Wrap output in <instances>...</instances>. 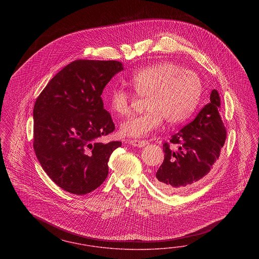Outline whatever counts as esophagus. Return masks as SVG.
Segmentation results:
<instances>
[{
	"mask_svg": "<svg viewBox=\"0 0 259 259\" xmlns=\"http://www.w3.org/2000/svg\"><path fill=\"white\" fill-rule=\"evenodd\" d=\"M129 143L136 147H144L145 145L148 144V141H145V140L144 141L143 140H131V141H129Z\"/></svg>",
	"mask_w": 259,
	"mask_h": 259,
	"instance_id": "34e87169",
	"label": "esophagus"
}]
</instances>
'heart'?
<instances>
[{"label": "heart", "mask_w": 259, "mask_h": 259, "mask_svg": "<svg viewBox=\"0 0 259 259\" xmlns=\"http://www.w3.org/2000/svg\"><path fill=\"white\" fill-rule=\"evenodd\" d=\"M135 93L145 98V113L128 118L120 133L129 138H143L156 130L165 119L169 124L185 121L195 112L203 91L201 78L195 71L180 64L163 62L135 71L128 78ZM132 95L123 87H114L105 102L110 111L124 117L131 112Z\"/></svg>", "instance_id": "b5f03b06"}]
</instances>
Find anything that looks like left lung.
<instances>
[{
	"label": "left lung",
	"instance_id": "8db88e82",
	"mask_svg": "<svg viewBox=\"0 0 259 259\" xmlns=\"http://www.w3.org/2000/svg\"><path fill=\"white\" fill-rule=\"evenodd\" d=\"M220 109V95L213 89L210 102L196 118L163 143L164 159L155 180L161 190L168 194L186 191L211 171L227 137Z\"/></svg>",
	"mask_w": 259,
	"mask_h": 259
}]
</instances>
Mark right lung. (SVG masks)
<instances>
[{
  "label": "right lung",
  "mask_w": 259,
  "mask_h": 259,
  "mask_svg": "<svg viewBox=\"0 0 259 259\" xmlns=\"http://www.w3.org/2000/svg\"><path fill=\"white\" fill-rule=\"evenodd\" d=\"M122 69L118 61L76 60L51 78L35 102V154L47 176L68 193L85 195L107 178L110 156L121 142L99 141L115 130L101 96Z\"/></svg>",
  "instance_id": "obj_1"
}]
</instances>
